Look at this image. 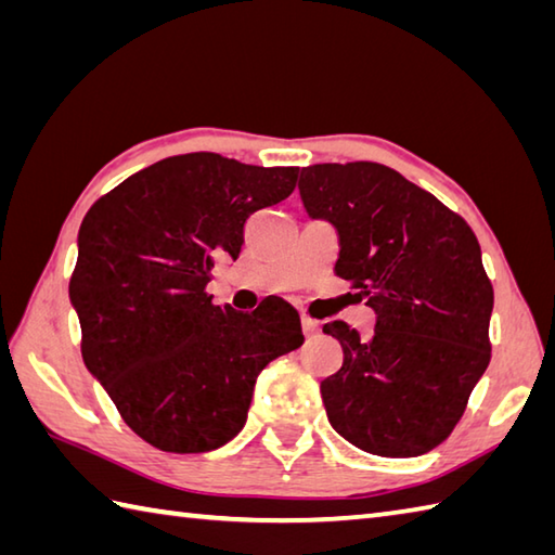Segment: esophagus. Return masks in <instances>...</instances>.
Returning <instances> with one entry per match:
<instances>
[{"label":"esophagus","instance_id":"34e87169","mask_svg":"<svg viewBox=\"0 0 555 555\" xmlns=\"http://www.w3.org/2000/svg\"><path fill=\"white\" fill-rule=\"evenodd\" d=\"M302 334L308 336V338L317 336V334H320V324H317L314 320H310V317H302Z\"/></svg>","mask_w":555,"mask_h":555}]
</instances>
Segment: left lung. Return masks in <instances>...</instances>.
Instances as JSON below:
<instances>
[{
	"label": "left lung",
	"mask_w": 555,
	"mask_h": 555,
	"mask_svg": "<svg viewBox=\"0 0 555 555\" xmlns=\"http://www.w3.org/2000/svg\"><path fill=\"white\" fill-rule=\"evenodd\" d=\"M312 219L338 231L336 274L376 314L370 338L324 324L344 364L322 382L332 427L360 451L415 457L446 441L491 360L493 288L463 217L374 162L300 171Z\"/></svg>",
	"instance_id": "1"
}]
</instances>
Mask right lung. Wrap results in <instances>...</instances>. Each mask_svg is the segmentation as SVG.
I'll use <instances>...</instances> for the list:
<instances>
[{
	"label": "right lung",
	"instance_id": "add662e5",
	"mask_svg": "<svg viewBox=\"0 0 555 555\" xmlns=\"http://www.w3.org/2000/svg\"><path fill=\"white\" fill-rule=\"evenodd\" d=\"M298 167H253L215 152L162 159L90 207L68 296L80 352L124 422L167 453H207L245 427L255 382L302 346L298 310L211 302L219 255H241L257 209L286 199Z\"/></svg>",
	"mask_w": 555,
	"mask_h": 555
}]
</instances>
